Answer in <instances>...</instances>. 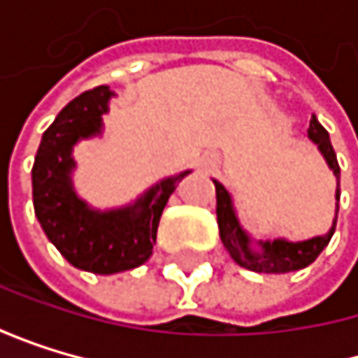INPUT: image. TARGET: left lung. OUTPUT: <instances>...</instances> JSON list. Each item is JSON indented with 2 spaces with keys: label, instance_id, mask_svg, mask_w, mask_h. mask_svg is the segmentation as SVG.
I'll return each instance as SVG.
<instances>
[{
  "label": "left lung",
  "instance_id": "obj_1",
  "mask_svg": "<svg viewBox=\"0 0 358 358\" xmlns=\"http://www.w3.org/2000/svg\"><path fill=\"white\" fill-rule=\"evenodd\" d=\"M307 135L315 145L320 148L322 157L327 159L329 167L337 176V199H339V163H337L335 150L331 145L329 133L318 120L311 117ZM215 189H217V223H219L221 241L227 247L229 255L234 257V262L241 264L243 268H249L255 273H275V275L305 268L322 253V249L329 245L333 231H335L337 215H335L333 227L329 229L327 236H318V238H311L305 243H287V241L259 243V251H253L249 236L243 231L236 215H234L229 193L219 182H215ZM337 210H339V206H337Z\"/></svg>",
  "mask_w": 358,
  "mask_h": 358
}]
</instances>
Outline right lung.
Instances as JSON below:
<instances>
[{
	"label": "right lung",
	"instance_id": "1",
	"mask_svg": "<svg viewBox=\"0 0 358 358\" xmlns=\"http://www.w3.org/2000/svg\"><path fill=\"white\" fill-rule=\"evenodd\" d=\"M111 96L109 85H99L68 103L45 131L31 169L34 210L49 241L73 266L96 275L137 268L152 255L165 203L176 182L189 173L167 178L131 208L90 210L68 178L75 167L71 152L79 139L101 131Z\"/></svg>",
	"mask_w": 358,
	"mask_h": 358
}]
</instances>
